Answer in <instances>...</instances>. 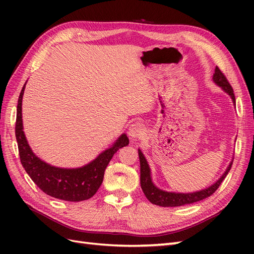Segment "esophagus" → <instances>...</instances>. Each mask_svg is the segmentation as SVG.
Instances as JSON below:
<instances>
[{
  "instance_id": "1",
  "label": "esophagus",
  "mask_w": 254,
  "mask_h": 254,
  "mask_svg": "<svg viewBox=\"0 0 254 254\" xmlns=\"http://www.w3.org/2000/svg\"><path fill=\"white\" fill-rule=\"evenodd\" d=\"M145 133V128L141 124V123H133V124L130 125L129 127V131L128 134L131 136V139H140L141 136H143Z\"/></svg>"
}]
</instances>
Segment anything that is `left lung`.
Wrapping results in <instances>:
<instances>
[{
	"instance_id": "1",
	"label": "left lung",
	"mask_w": 254,
	"mask_h": 254,
	"mask_svg": "<svg viewBox=\"0 0 254 254\" xmlns=\"http://www.w3.org/2000/svg\"><path fill=\"white\" fill-rule=\"evenodd\" d=\"M213 79L218 84V86H220L230 96L232 97L233 102L235 103V95H234V92H233L231 84H230V82L228 81V79L226 77V75L222 73V71L218 66H216V68H215ZM139 157H140V165H141V177H140L141 188L144 191L146 198H147L151 203L160 205V206L186 205V204H190V203L203 200V199L212 196L215 191H216V190L219 188L221 182L225 180L228 173L230 172V168H231V166H232V162H231L228 166L225 174L220 177V179L216 183H214L213 186H211L210 188H207L205 190L195 191V193H188V194L170 193V191L159 190L158 188L153 186V183L150 178V170H149V166L147 164V161H146L145 157L143 156V153L140 149H139Z\"/></svg>"
}]
</instances>
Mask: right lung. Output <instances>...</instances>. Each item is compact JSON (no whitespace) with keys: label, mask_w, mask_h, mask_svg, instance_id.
Listing matches in <instances>:
<instances>
[{"label":"right lung","mask_w":254,"mask_h":254,"mask_svg":"<svg viewBox=\"0 0 254 254\" xmlns=\"http://www.w3.org/2000/svg\"><path fill=\"white\" fill-rule=\"evenodd\" d=\"M25 84L18 99L16 137L22 166L45 194L65 201H82L93 196L102 186L104 174L113 155L128 145L126 134H122L111 148L102 152L94 161L80 168H59L43 162L30 149L22 126V97Z\"/></svg>","instance_id":"right-lung-1"}]
</instances>
